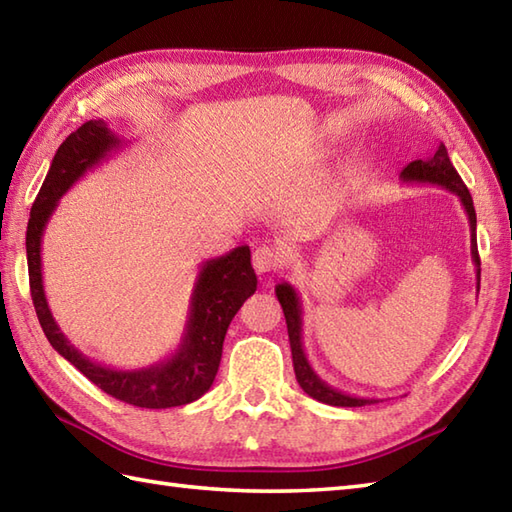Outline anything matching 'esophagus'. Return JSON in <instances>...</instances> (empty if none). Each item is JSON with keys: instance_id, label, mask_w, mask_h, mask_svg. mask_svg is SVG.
<instances>
[{"instance_id": "1", "label": "esophagus", "mask_w": 512, "mask_h": 512, "mask_svg": "<svg viewBox=\"0 0 512 512\" xmlns=\"http://www.w3.org/2000/svg\"><path fill=\"white\" fill-rule=\"evenodd\" d=\"M281 266H284V259H281V253L277 248L264 244L253 250V268L259 275L275 273V270H279Z\"/></svg>"}]
</instances>
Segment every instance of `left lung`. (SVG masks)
Instances as JSON below:
<instances>
[{"mask_svg": "<svg viewBox=\"0 0 512 512\" xmlns=\"http://www.w3.org/2000/svg\"><path fill=\"white\" fill-rule=\"evenodd\" d=\"M402 182H427V184H438V187L447 189L455 193L460 198L466 215H469V224H471V257L477 266V290H480V255H477V239H475V226H477V217H475V206L473 198L466 184L462 182L460 173L455 171L453 162L449 160L447 147L442 143L438 145L436 154L429 156L427 160H413L409 165L400 171ZM275 295L284 308V317L288 325V336H290V350H292V365H295V376L301 389L306 391L308 396L314 400L325 402V405L332 407H363V405H372V402H378L376 398H356L350 394H343V391L330 387L325 380H321L314 372L312 365L308 363V356L303 352V336H301V301L297 290L290 284H279L275 286Z\"/></svg>", "mask_w": 512, "mask_h": 512, "instance_id": "8db88e82", "label": "left lung"}]
</instances>
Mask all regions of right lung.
I'll return each mask as SVG.
<instances>
[{"instance_id": "add662e5", "label": "right lung", "mask_w": 512, "mask_h": 512, "mask_svg": "<svg viewBox=\"0 0 512 512\" xmlns=\"http://www.w3.org/2000/svg\"><path fill=\"white\" fill-rule=\"evenodd\" d=\"M125 140L118 138L105 121H88L63 140L52 158L35 204L30 209L26 231V255L30 295L37 317L50 345L70 361L96 387L127 405L145 409H167L189 405L213 385L220 367L222 345L242 303L257 290V275L250 266V248L237 246L231 253L209 259L200 266L189 303L187 325L178 350L162 363L143 369H114L90 361L68 341L54 321L41 275V239L61 195L85 173L101 165Z\"/></svg>"}]
</instances>
